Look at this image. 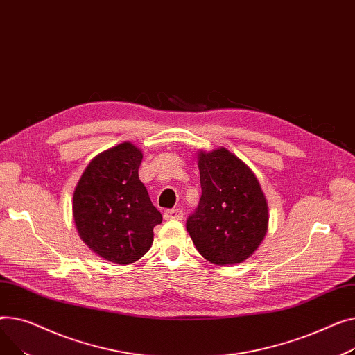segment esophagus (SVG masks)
Here are the masks:
<instances>
[{
	"label": "esophagus",
	"mask_w": 355,
	"mask_h": 355,
	"mask_svg": "<svg viewBox=\"0 0 355 355\" xmlns=\"http://www.w3.org/2000/svg\"><path fill=\"white\" fill-rule=\"evenodd\" d=\"M163 216L166 220H182L183 212L180 209H168Z\"/></svg>",
	"instance_id": "1"
}]
</instances>
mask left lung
Returning a JSON list of instances; mask_svg holds the SVG:
<instances>
[{
	"label": "left lung",
	"instance_id": "8db88e82",
	"mask_svg": "<svg viewBox=\"0 0 355 355\" xmlns=\"http://www.w3.org/2000/svg\"><path fill=\"white\" fill-rule=\"evenodd\" d=\"M202 196L186 220L199 254L215 265L251 257L268 231V203L255 173L219 148L198 153Z\"/></svg>",
	"mask_w": 355,
	"mask_h": 355
}]
</instances>
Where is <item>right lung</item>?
Instances as JSON below:
<instances>
[{
	"instance_id": "add662e5",
	"label": "right lung",
	"mask_w": 355,
	"mask_h": 355,
	"mask_svg": "<svg viewBox=\"0 0 355 355\" xmlns=\"http://www.w3.org/2000/svg\"><path fill=\"white\" fill-rule=\"evenodd\" d=\"M143 153L130 141L97 155L73 195L77 232L94 254L119 265L140 259L153 243L162 214L139 179Z\"/></svg>"
}]
</instances>
